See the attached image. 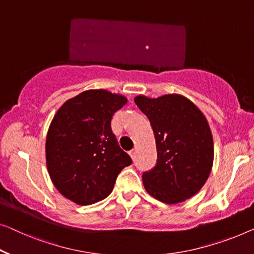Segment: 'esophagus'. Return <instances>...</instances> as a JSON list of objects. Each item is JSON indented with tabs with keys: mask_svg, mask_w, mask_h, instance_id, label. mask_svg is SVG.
Listing matches in <instances>:
<instances>
[{
	"mask_svg": "<svg viewBox=\"0 0 254 254\" xmlns=\"http://www.w3.org/2000/svg\"><path fill=\"white\" fill-rule=\"evenodd\" d=\"M128 155H130L132 160H134V158H135V149H132V150L128 151Z\"/></svg>",
	"mask_w": 254,
	"mask_h": 254,
	"instance_id": "obj_1",
	"label": "esophagus"
}]
</instances>
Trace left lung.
Instances as JSON below:
<instances>
[{
    "label": "left lung",
    "instance_id": "obj_1",
    "mask_svg": "<svg viewBox=\"0 0 254 254\" xmlns=\"http://www.w3.org/2000/svg\"><path fill=\"white\" fill-rule=\"evenodd\" d=\"M134 103L154 131L157 162L143 172V186L154 198L177 204L200 190L213 164V138L205 116L180 94L137 96Z\"/></svg>",
    "mask_w": 254,
    "mask_h": 254
}]
</instances>
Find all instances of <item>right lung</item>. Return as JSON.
Wrapping results in <instances>:
<instances>
[{"label":"right lung","instance_id":"obj_1","mask_svg":"<svg viewBox=\"0 0 254 254\" xmlns=\"http://www.w3.org/2000/svg\"><path fill=\"white\" fill-rule=\"evenodd\" d=\"M127 101L107 90H88L56 113L45 142L47 168L55 187L71 202L90 205L106 198L119 173L132 163L111 127Z\"/></svg>","mask_w":254,"mask_h":254}]
</instances>
